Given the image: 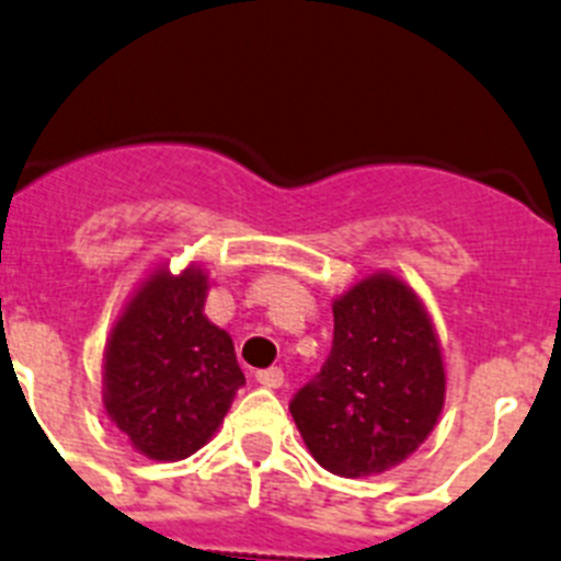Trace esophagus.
Listing matches in <instances>:
<instances>
[{
	"label": "esophagus",
	"mask_w": 561,
	"mask_h": 561,
	"mask_svg": "<svg viewBox=\"0 0 561 561\" xmlns=\"http://www.w3.org/2000/svg\"><path fill=\"white\" fill-rule=\"evenodd\" d=\"M256 381H260L263 387H271V390H276V387L285 385V370H282V368L256 370Z\"/></svg>",
	"instance_id": "1"
}]
</instances>
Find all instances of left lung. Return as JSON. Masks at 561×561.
I'll use <instances>...</instances> for the list:
<instances>
[{
    "label": "left lung",
    "instance_id": "obj_1",
    "mask_svg": "<svg viewBox=\"0 0 561 561\" xmlns=\"http://www.w3.org/2000/svg\"><path fill=\"white\" fill-rule=\"evenodd\" d=\"M332 352L290 401L307 448L345 479L385 473L421 448L446 404V368L417 293L376 271L334 298Z\"/></svg>",
    "mask_w": 561,
    "mask_h": 561
}]
</instances>
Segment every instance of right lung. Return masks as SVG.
Listing matches in <instances>:
<instances>
[{
    "instance_id": "1",
    "label": "right lung",
    "mask_w": 561,
    "mask_h": 561,
    "mask_svg": "<svg viewBox=\"0 0 561 561\" xmlns=\"http://www.w3.org/2000/svg\"><path fill=\"white\" fill-rule=\"evenodd\" d=\"M202 265L151 271L104 345V410L135 451L176 462L207 443L245 385L234 345L204 316Z\"/></svg>"
}]
</instances>
